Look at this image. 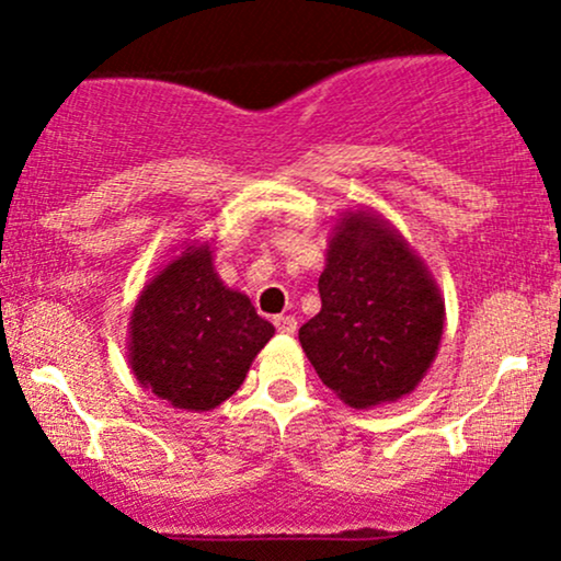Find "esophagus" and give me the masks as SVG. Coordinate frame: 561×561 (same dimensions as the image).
<instances>
[{
  "mask_svg": "<svg viewBox=\"0 0 561 561\" xmlns=\"http://www.w3.org/2000/svg\"><path fill=\"white\" fill-rule=\"evenodd\" d=\"M274 327H276V332H282V334H295V332H298V319H295V317H276Z\"/></svg>",
  "mask_w": 561,
  "mask_h": 561,
  "instance_id": "34e87169",
  "label": "esophagus"
}]
</instances>
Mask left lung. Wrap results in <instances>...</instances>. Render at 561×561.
<instances>
[{
  "label": "left lung",
  "instance_id": "obj_1",
  "mask_svg": "<svg viewBox=\"0 0 561 561\" xmlns=\"http://www.w3.org/2000/svg\"><path fill=\"white\" fill-rule=\"evenodd\" d=\"M319 295L298 337L327 388L369 409L420 385L440 345L443 300L396 229L364 210L343 218Z\"/></svg>",
  "mask_w": 561,
  "mask_h": 561
}]
</instances>
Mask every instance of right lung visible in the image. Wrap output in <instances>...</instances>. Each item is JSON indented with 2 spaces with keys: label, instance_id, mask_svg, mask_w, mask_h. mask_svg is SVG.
<instances>
[{
  "label": "right lung",
  "instance_id": "right-lung-1",
  "mask_svg": "<svg viewBox=\"0 0 561 561\" xmlns=\"http://www.w3.org/2000/svg\"><path fill=\"white\" fill-rule=\"evenodd\" d=\"M274 337L242 293L224 287L210 250L186 248L141 289L131 317V369L176 409L208 411L234 396Z\"/></svg>",
  "mask_w": 561,
  "mask_h": 561
}]
</instances>
